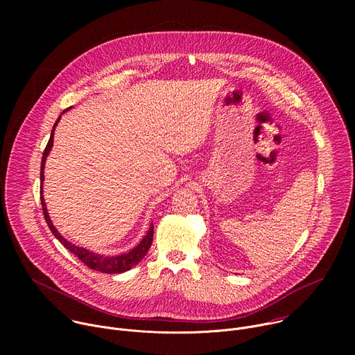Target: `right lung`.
<instances>
[{"instance_id":"1","label":"right lung","mask_w":355,"mask_h":355,"mask_svg":"<svg viewBox=\"0 0 355 355\" xmlns=\"http://www.w3.org/2000/svg\"><path fill=\"white\" fill-rule=\"evenodd\" d=\"M67 111V110H66ZM64 111V112H66ZM60 121V116L59 119L56 121L55 126H53V130H52V135H50V139L46 144V148L43 151V157H42V164H40V181L43 182V168H44V162H46V157L49 155L50 148H52L53 146V133H55V128L58 125V122ZM42 188V185H40ZM42 193V191H40ZM40 204H42V209H43V216H44V220L49 226V229L52 230V233L55 234V237L69 250L71 251L73 254L76 257L80 259V261H83L88 268L91 270H95V271H101V272H105V274H121V272H125L128 270H130L133 266H136L146 254L147 251L151 245V243H153V229L155 226L151 225L147 234L143 237V240L140 241V244H137L133 250H130L129 252H126V254H121V256H99V254H95V252L89 251V250H85L83 247H78L76 244H71L70 241H67L63 236H60V233L56 230V227L53 226L52 220H50L49 218V214H47V209H46V204H44V199H43V195H40Z\"/></svg>"}]
</instances>
